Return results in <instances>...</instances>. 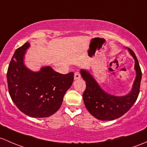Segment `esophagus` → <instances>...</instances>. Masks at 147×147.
<instances>
[{
	"label": "esophagus",
	"instance_id": "esophagus-1",
	"mask_svg": "<svg viewBox=\"0 0 147 147\" xmlns=\"http://www.w3.org/2000/svg\"><path fill=\"white\" fill-rule=\"evenodd\" d=\"M81 78V74H80L79 72H76L75 74H74V79L75 80H77V79H79V78Z\"/></svg>",
	"mask_w": 147,
	"mask_h": 147
}]
</instances>
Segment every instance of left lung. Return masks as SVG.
<instances>
[{
	"instance_id": "obj_1",
	"label": "left lung",
	"mask_w": 147,
	"mask_h": 147,
	"mask_svg": "<svg viewBox=\"0 0 147 147\" xmlns=\"http://www.w3.org/2000/svg\"><path fill=\"white\" fill-rule=\"evenodd\" d=\"M134 59L136 78L131 91L123 96H115L106 93L99 86L93 76L87 70L81 69V74L86 81V88L84 94L85 106L88 111L100 120H114L125 115L134 105L140 93L142 71L135 54L127 48Z\"/></svg>"
}]
</instances>
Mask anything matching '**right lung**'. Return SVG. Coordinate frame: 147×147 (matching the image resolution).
I'll return each instance as SVG.
<instances>
[{
	"label": "right lung",
	"mask_w": 147,
	"mask_h": 147,
	"mask_svg": "<svg viewBox=\"0 0 147 147\" xmlns=\"http://www.w3.org/2000/svg\"><path fill=\"white\" fill-rule=\"evenodd\" d=\"M30 42L15 51L9 64L7 81L9 94L18 108L32 117H47L61 107L63 96L74 81V73L61 74L51 66L32 71L25 65L24 57Z\"/></svg>",
	"instance_id": "obj_1"
}]
</instances>
